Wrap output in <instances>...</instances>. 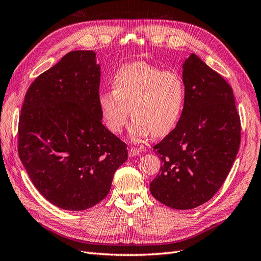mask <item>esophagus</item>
<instances>
[{
    "label": "esophagus",
    "mask_w": 261,
    "mask_h": 261,
    "mask_svg": "<svg viewBox=\"0 0 261 261\" xmlns=\"http://www.w3.org/2000/svg\"><path fill=\"white\" fill-rule=\"evenodd\" d=\"M139 152H140V150H139L138 148L130 147V148H129V150H128V155H129L130 158H133V156H136V155H138V154H139Z\"/></svg>",
    "instance_id": "obj_1"
}]
</instances>
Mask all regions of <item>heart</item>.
<instances>
[{"instance_id": "1", "label": "heart", "mask_w": 261, "mask_h": 261, "mask_svg": "<svg viewBox=\"0 0 261 261\" xmlns=\"http://www.w3.org/2000/svg\"><path fill=\"white\" fill-rule=\"evenodd\" d=\"M185 100L183 78L146 62L121 66L113 75L112 90L100 91L97 99L102 121L114 134L122 132L129 108L134 118L128 134L134 141L151 134L167 136L179 122Z\"/></svg>"}]
</instances>
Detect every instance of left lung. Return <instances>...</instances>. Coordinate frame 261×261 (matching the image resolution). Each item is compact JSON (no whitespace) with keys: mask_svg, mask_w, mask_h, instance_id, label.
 Returning <instances> with one entry per match:
<instances>
[{"mask_svg":"<svg viewBox=\"0 0 261 261\" xmlns=\"http://www.w3.org/2000/svg\"><path fill=\"white\" fill-rule=\"evenodd\" d=\"M186 100L175 128L153 147L162 165L150 183L156 200L177 210L210 200L239 152L241 121L224 78L192 53L183 63Z\"/></svg>","mask_w":261,"mask_h":261,"instance_id":"1","label":"left lung"}]
</instances>
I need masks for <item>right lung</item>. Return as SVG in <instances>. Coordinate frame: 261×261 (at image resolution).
<instances>
[{"label":"right lung","mask_w":261,"mask_h":261,"mask_svg":"<svg viewBox=\"0 0 261 261\" xmlns=\"http://www.w3.org/2000/svg\"><path fill=\"white\" fill-rule=\"evenodd\" d=\"M101 66L93 51H72L31 84L21 107L18 153L35 187L61 209L106 198L126 145L98 107Z\"/></svg>","instance_id":"right-lung-1"}]
</instances>
